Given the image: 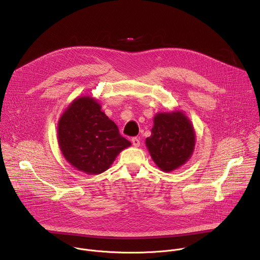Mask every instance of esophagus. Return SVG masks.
<instances>
[{"label":"esophagus","instance_id":"esophagus-1","mask_svg":"<svg viewBox=\"0 0 260 260\" xmlns=\"http://www.w3.org/2000/svg\"><path fill=\"white\" fill-rule=\"evenodd\" d=\"M132 143L135 147H139L140 146V139L137 138V137H134V138H132Z\"/></svg>","mask_w":260,"mask_h":260}]
</instances>
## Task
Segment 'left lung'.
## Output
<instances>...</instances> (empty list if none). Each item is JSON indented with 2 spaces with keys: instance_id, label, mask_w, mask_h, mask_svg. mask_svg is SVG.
<instances>
[{
  "instance_id": "obj_1",
  "label": "left lung",
  "mask_w": 260,
  "mask_h": 260,
  "mask_svg": "<svg viewBox=\"0 0 260 260\" xmlns=\"http://www.w3.org/2000/svg\"><path fill=\"white\" fill-rule=\"evenodd\" d=\"M146 147L162 172H172L191 157L196 146L193 124L182 111L157 113Z\"/></svg>"
}]
</instances>
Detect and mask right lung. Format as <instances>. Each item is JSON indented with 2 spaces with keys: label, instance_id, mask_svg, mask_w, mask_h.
I'll list each match as a JSON object with an SVG mask.
<instances>
[{
  "label": "right lung",
  "instance_id": "add662e5",
  "mask_svg": "<svg viewBox=\"0 0 260 260\" xmlns=\"http://www.w3.org/2000/svg\"><path fill=\"white\" fill-rule=\"evenodd\" d=\"M101 109L94 98L78 96L63 111L57 125V142L63 157L87 175L107 171L132 145Z\"/></svg>",
  "mask_w": 260,
  "mask_h": 260
}]
</instances>
